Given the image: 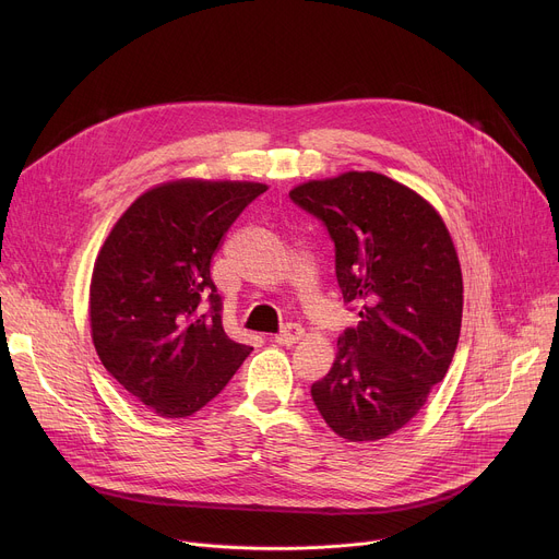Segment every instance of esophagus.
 <instances>
[{
  "label": "esophagus",
  "mask_w": 559,
  "mask_h": 559,
  "mask_svg": "<svg viewBox=\"0 0 559 559\" xmlns=\"http://www.w3.org/2000/svg\"><path fill=\"white\" fill-rule=\"evenodd\" d=\"M302 336H305V330H302L300 325H287L281 334L274 336V343H276V345H283V347H292V345H296Z\"/></svg>",
  "instance_id": "obj_1"
}]
</instances>
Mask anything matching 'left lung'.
I'll use <instances>...</instances> for the list:
<instances>
[{"mask_svg": "<svg viewBox=\"0 0 559 559\" xmlns=\"http://www.w3.org/2000/svg\"><path fill=\"white\" fill-rule=\"evenodd\" d=\"M292 201L321 218L336 246V278L358 302L311 397L334 433L376 442L401 431L447 376L462 323V270L440 212L378 173L307 181Z\"/></svg>", "mask_w": 559, "mask_h": 559, "instance_id": "8db88e82", "label": "left lung"}]
</instances>
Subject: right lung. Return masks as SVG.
Returning a JSON list of instances; mask_svg holds the SVG:
<instances>
[{
    "label": "right lung",
    "mask_w": 559,
    "mask_h": 559,
    "mask_svg": "<svg viewBox=\"0 0 559 559\" xmlns=\"http://www.w3.org/2000/svg\"><path fill=\"white\" fill-rule=\"evenodd\" d=\"M265 190L168 181L136 197L106 236L91 278L93 343L110 376L156 416L205 407L252 352L223 332L210 265L229 225Z\"/></svg>",
    "instance_id": "1"
}]
</instances>
